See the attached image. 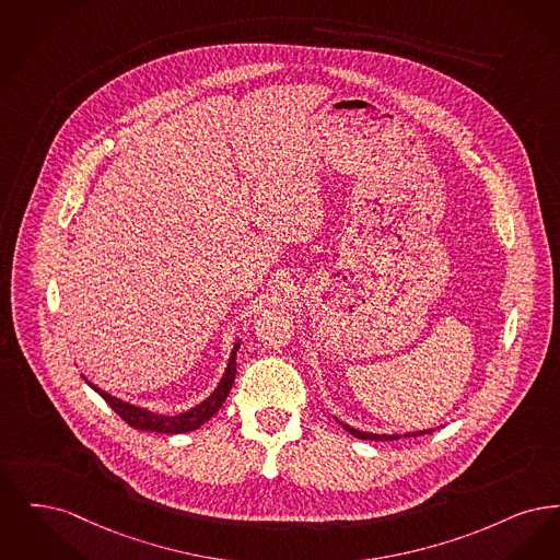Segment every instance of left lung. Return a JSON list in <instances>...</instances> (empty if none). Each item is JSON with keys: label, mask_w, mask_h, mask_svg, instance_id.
<instances>
[{"label": "left lung", "mask_w": 560, "mask_h": 560, "mask_svg": "<svg viewBox=\"0 0 560 560\" xmlns=\"http://www.w3.org/2000/svg\"><path fill=\"white\" fill-rule=\"evenodd\" d=\"M339 424H342L341 420H337ZM345 431H349L353 438L368 439V441H393V439H399V435H376V433H364V431H358V429H351L349 424H342ZM427 433H433V429L429 431H416V433H406L404 438H418V435H427Z\"/></svg>", "instance_id": "left-lung-1"}]
</instances>
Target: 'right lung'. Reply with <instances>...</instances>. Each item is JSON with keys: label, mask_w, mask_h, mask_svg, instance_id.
<instances>
[{"label": "right lung", "mask_w": 560, "mask_h": 560, "mask_svg": "<svg viewBox=\"0 0 560 560\" xmlns=\"http://www.w3.org/2000/svg\"><path fill=\"white\" fill-rule=\"evenodd\" d=\"M241 347V341L234 345L232 349V355H230V362L228 368L219 381L218 389L213 390L202 404L195 406L192 410L188 412L175 413V416H163V413H154L147 410V408H138V406H131L122 399H117L113 395H108L106 390L97 389L96 385H92L90 381H85L92 389L96 390L97 395L115 410V412L121 416L122 420L133 427V429H140V431H150V433H170V435H179V433H188V431H196L200 424H205L213 413L219 412V408L223 406L228 393L234 385V378H236V351Z\"/></svg>", "instance_id": "1"}]
</instances>
